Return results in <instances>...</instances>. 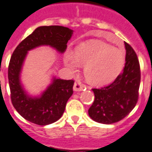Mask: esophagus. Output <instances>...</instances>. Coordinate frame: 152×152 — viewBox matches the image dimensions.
Listing matches in <instances>:
<instances>
[{
  "instance_id": "1",
  "label": "esophagus",
  "mask_w": 152,
  "mask_h": 152,
  "mask_svg": "<svg viewBox=\"0 0 152 152\" xmlns=\"http://www.w3.org/2000/svg\"><path fill=\"white\" fill-rule=\"evenodd\" d=\"M86 86H84L83 84H82V82H80L79 81H75V84H74V91H82L85 88Z\"/></svg>"
}]
</instances>
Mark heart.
<instances>
[{
  "label": "heart",
  "instance_id": "b5f03b06",
  "mask_svg": "<svg viewBox=\"0 0 152 152\" xmlns=\"http://www.w3.org/2000/svg\"><path fill=\"white\" fill-rule=\"evenodd\" d=\"M64 59L65 65L74 72L78 70L81 64L85 65V77L95 85L112 82L120 75L125 65L124 53L101 42L82 45L75 52L67 49Z\"/></svg>",
  "mask_w": 152,
  "mask_h": 152
}]
</instances>
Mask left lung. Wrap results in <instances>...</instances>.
<instances>
[{"instance_id":"left-lung-1","label":"left lung","mask_w":152,"mask_h":152,"mask_svg":"<svg viewBox=\"0 0 152 152\" xmlns=\"http://www.w3.org/2000/svg\"><path fill=\"white\" fill-rule=\"evenodd\" d=\"M126 64L112 83L100 88H93L95 95L88 109L89 117L102 124H113L123 119L137 103L140 83V69L135 51L125 42Z\"/></svg>"}]
</instances>
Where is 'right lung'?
<instances>
[{"label": "right lung", "mask_w": 152, "mask_h": 152, "mask_svg": "<svg viewBox=\"0 0 152 152\" xmlns=\"http://www.w3.org/2000/svg\"><path fill=\"white\" fill-rule=\"evenodd\" d=\"M72 34V30L62 26H39L13 52L8 65L11 99L19 115L29 122L46 126L59 120L72 96L75 82L53 77V82L40 96L27 95L20 82V73L27 52L39 46L49 45L64 53Z\"/></svg>", "instance_id": "right-lung-1"}]
</instances>
